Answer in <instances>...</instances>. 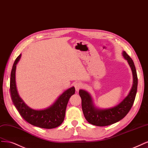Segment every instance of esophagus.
<instances>
[{"instance_id":"obj_1","label":"esophagus","mask_w":148,"mask_h":148,"mask_svg":"<svg viewBox=\"0 0 148 148\" xmlns=\"http://www.w3.org/2000/svg\"><path fill=\"white\" fill-rule=\"evenodd\" d=\"M83 86V84L82 83H79V82L76 83L75 84V89H76V90H77V91H78L80 89L82 88Z\"/></svg>"}]
</instances>
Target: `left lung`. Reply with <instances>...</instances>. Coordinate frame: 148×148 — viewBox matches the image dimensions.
<instances>
[{"label": "left lung", "mask_w": 148, "mask_h": 148, "mask_svg": "<svg viewBox=\"0 0 148 148\" xmlns=\"http://www.w3.org/2000/svg\"><path fill=\"white\" fill-rule=\"evenodd\" d=\"M123 54L132 69L134 84L129 95L119 105L108 109H98L94 106L92 100L88 92L81 89L79 91L83 114L86 119L91 124L97 126H106L116 123L124 118L134 103L138 86L136 71L133 60L125 51H124Z\"/></svg>", "instance_id": "8db88e82"}]
</instances>
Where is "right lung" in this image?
<instances>
[{
  "instance_id": "1",
  "label": "right lung",
  "mask_w": 148,
  "mask_h": 148,
  "mask_svg": "<svg viewBox=\"0 0 148 148\" xmlns=\"http://www.w3.org/2000/svg\"><path fill=\"white\" fill-rule=\"evenodd\" d=\"M21 56V54H19L15 60L10 75V89L13 103L19 114L29 124L43 129L56 128L63 123L68 101L71 96L75 94V89L72 87L65 90L51 106L47 109L35 110L30 108L19 97L15 82L16 64Z\"/></svg>"
}]
</instances>
